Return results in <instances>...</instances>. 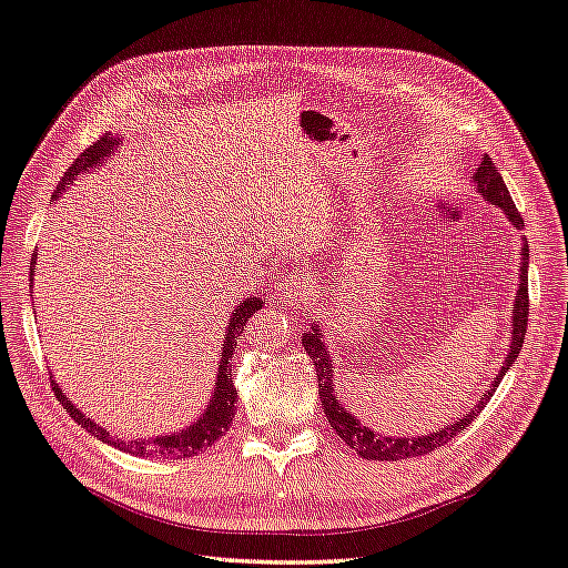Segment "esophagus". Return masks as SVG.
I'll return each mask as SVG.
<instances>
[{
  "label": "esophagus",
  "instance_id": "esophagus-1",
  "mask_svg": "<svg viewBox=\"0 0 568 568\" xmlns=\"http://www.w3.org/2000/svg\"><path fill=\"white\" fill-rule=\"evenodd\" d=\"M275 300L283 305H303L307 300V291L305 285L291 277V281H283L281 285L275 287Z\"/></svg>",
  "mask_w": 568,
  "mask_h": 568
}]
</instances>
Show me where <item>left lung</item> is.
Returning a JSON list of instances; mask_svg holds the SVG:
<instances>
[{
  "mask_svg": "<svg viewBox=\"0 0 568 568\" xmlns=\"http://www.w3.org/2000/svg\"><path fill=\"white\" fill-rule=\"evenodd\" d=\"M473 182L477 186V192L483 194L485 202H490L505 211V216L513 221L517 229L525 226L519 211L509 196L503 174L497 172V166L493 160L483 158L480 166H477L473 174ZM521 263H519V291L515 295V313H513V337H509V352L505 357L503 369H499L497 379L493 386L487 388V394L477 402L470 410H465V416L453 420L450 426H443L436 433H428V436H418V438H396V436H379V433L362 426V420L357 416H352V410L342 406L337 398V388H335V366H332L329 354L325 349V337H322L320 327H310V332L303 335V347L313 359L315 369H317V388H320V402L322 408H325V416L329 420V426L335 428L337 436L347 443L349 448L357 450L362 458L366 460H402V458H416V455H426L430 450H436L440 446H446L448 440H453L458 433H463L473 424V418L480 414V410L490 402V396L495 394V388L503 382V376L507 374L509 366L515 364L519 357L521 344H525V332H527V315H529V287H527V268H529V246L525 241L521 246Z\"/></svg>",
  "mask_w": 568,
  "mask_h": 568,
  "instance_id": "8db88e82",
  "label": "left lung"
}]
</instances>
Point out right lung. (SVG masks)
I'll use <instances>...</instances> for the list:
<instances>
[{
	"label": "right lung",
	"mask_w": 568,
	"mask_h": 568,
	"mask_svg": "<svg viewBox=\"0 0 568 568\" xmlns=\"http://www.w3.org/2000/svg\"><path fill=\"white\" fill-rule=\"evenodd\" d=\"M120 142H122L120 138H110L105 132V135L98 138L91 148L78 154V160L69 166V172L61 176L59 186H55L53 199H59V194L75 180L78 174L93 170V166H100L108 158H113V152L120 148ZM29 271H31L29 281H33V271H37V253H33ZM261 307H263V297H243L236 305V310H233L229 327H226V335H224V347H221L216 384H214V394H211V398H209V406L204 408V414L199 416L192 426L180 430V433H172V436L122 440V438L113 436L110 430H105L103 426L93 424V418H88L83 410H78L69 402V398H65V394L61 392L59 384H55V379L51 376L53 394L63 404V408L69 410V416L75 420L78 426L85 428L88 433H93L98 440L108 443V446H115L130 455H138V458H150V455H164V458H192V455L206 450L211 443L224 436L231 426L233 414H236V398H239L236 386H233V382H231V354L236 352L233 349V344H236V339L241 337L243 325H246L248 317Z\"/></svg>",
	"instance_id": "obj_1"
}]
</instances>
